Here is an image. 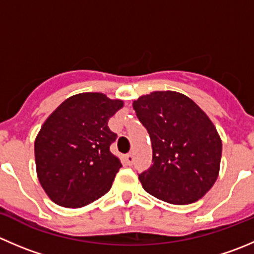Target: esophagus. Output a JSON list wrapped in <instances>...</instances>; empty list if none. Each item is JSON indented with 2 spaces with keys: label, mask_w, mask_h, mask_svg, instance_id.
<instances>
[{
  "label": "esophagus",
  "mask_w": 254,
  "mask_h": 254,
  "mask_svg": "<svg viewBox=\"0 0 254 254\" xmlns=\"http://www.w3.org/2000/svg\"><path fill=\"white\" fill-rule=\"evenodd\" d=\"M125 160H127V165H131L132 161H134V155L130 152V154H127L125 155Z\"/></svg>",
  "instance_id": "1"
}]
</instances>
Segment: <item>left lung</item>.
I'll list each match as a JSON object with an SVG mask.
<instances>
[{
    "label": "left lung",
    "mask_w": 254,
    "mask_h": 254,
    "mask_svg": "<svg viewBox=\"0 0 254 254\" xmlns=\"http://www.w3.org/2000/svg\"><path fill=\"white\" fill-rule=\"evenodd\" d=\"M146 127L152 165L139 174L146 192L172 205L203 197L220 172L222 141L210 118L177 92H154L132 103Z\"/></svg>",
    "instance_id": "1"
}]
</instances>
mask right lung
<instances>
[{
    "label": "right lung",
    "mask_w": 254,
    "mask_h": 254,
    "mask_svg": "<svg viewBox=\"0 0 254 254\" xmlns=\"http://www.w3.org/2000/svg\"><path fill=\"white\" fill-rule=\"evenodd\" d=\"M123 104L102 93H80L42 125L34 141L37 176L57 205L83 207L110 190L122 162L110 151L118 135L108 120Z\"/></svg>",
    "instance_id": "obj_1"
}]
</instances>
